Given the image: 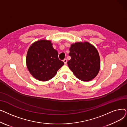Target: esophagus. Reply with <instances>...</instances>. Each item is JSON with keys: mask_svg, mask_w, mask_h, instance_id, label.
I'll return each mask as SVG.
<instances>
[{"mask_svg": "<svg viewBox=\"0 0 127 127\" xmlns=\"http://www.w3.org/2000/svg\"><path fill=\"white\" fill-rule=\"evenodd\" d=\"M63 61V62L64 63V64H67V59H64Z\"/></svg>", "mask_w": 127, "mask_h": 127, "instance_id": "34e87169", "label": "esophagus"}]
</instances>
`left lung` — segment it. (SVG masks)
Returning a JSON list of instances; mask_svg holds the SVG:
<instances>
[{
	"instance_id": "obj_1",
	"label": "left lung",
	"mask_w": 127,
	"mask_h": 127,
	"mask_svg": "<svg viewBox=\"0 0 127 127\" xmlns=\"http://www.w3.org/2000/svg\"><path fill=\"white\" fill-rule=\"evenodd\" d=\"M69 51L71 59L67 64L73 74L83 81L94 79L100 68V60L95 47L87 42H77L71 45Z\"/></svg>"
}]
</instances>
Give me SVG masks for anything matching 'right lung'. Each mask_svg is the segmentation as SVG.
<instances>
[{"mask_svg": "<svg viewBox=\"0 0 127 127\" xmlns=\"http://www.w3.org/2000/svg\"><path fill=\"white\" fill-rule=\"evenodd\" d=\"M64 64L59 59L58 51L49 40L41 39L33 43L27 53L26 64L29 71L41 81H48L54 77Z\"/></svg>", "mask_w": 127, "mask_h": 127, "instance_id": "obj_1", "label": "right lung"}]
</instances>
